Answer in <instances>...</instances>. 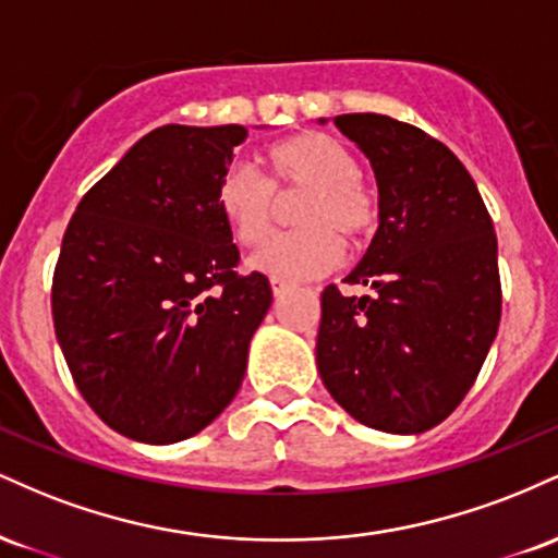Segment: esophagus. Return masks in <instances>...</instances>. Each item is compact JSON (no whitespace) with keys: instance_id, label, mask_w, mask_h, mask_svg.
<instances>
[{"instance_id":"obj_1","label":"esophagus","mask_w":558,"mask_h":558,"mask_svg":"<svg viewBox=\"0 0 558 558\" xmlns=\"http://www.w3.org/2000/svg\"><path fill=\"white\" fill-rule=\"evenodd\" d=\"M270 286H272V293L275 296H283V293L288 291V288H291V280H286V278H270Z\"/></svg>"}]
</instances>
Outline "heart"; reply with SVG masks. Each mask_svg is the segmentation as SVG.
I'll return each instance as SVG.
<instances>
[{"mask_svg":"<svg viewBox=\"0 0 558 558\" xmlns=\"http://www.w3.org/2000/svg\"><path fill=\"white\" fill-rule=\"evenodd\" d=\"M270 183L257 170L233 162L215 189L217 213L233 239L259 246L272 233L280 198L301 194L291 233L267 241L252 257L254 270L275 278H317L341 265L343 239L362 241L377 228L380 202L360 175V159L336 136L296 133L265 151Z\"/></svg>","mask_w":558,"mask_h":558,"instance_id":"1","label":"heart"}]
</instances>
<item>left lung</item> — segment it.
<instances>
[{
	"instance_id": "8db88e82",
	"label": "left lung",
	"mask_w": 558,
	"mask_h": 558,
	"mask_svg": "<svg viewBox=\"0 0 558 558\" xmlns=\"http://www.w3.org/2000/svg\"><path fill=\"white\" fill-rule=\"evenodd\" d=\"M375 170L380 228L345 283L323 291L317 369L362 425L425 433L475 386L501 319L493 220L457 155L388 114H338Z\"/></svg>"
}]
</instances>
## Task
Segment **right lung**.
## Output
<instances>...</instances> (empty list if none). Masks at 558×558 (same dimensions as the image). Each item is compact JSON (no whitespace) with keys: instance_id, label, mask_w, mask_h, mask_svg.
<instances>
[{"instance_id":"obj_1","label":"right lung","mask_w":558,"mask_h":558,"mask_svg":"<svg viewBox=\"0 0 558 558\" xmlns=\"http://www.w3.org/2000/svg\"><path fill=\"white\" fill-rule=\"evenodd\" d=\"M243 125H162L88 189L62 235L52 317L75 386L105 425L175 444L239 393L272 304L243 275L215 189Z\"/></svg>"}]
</instances>
